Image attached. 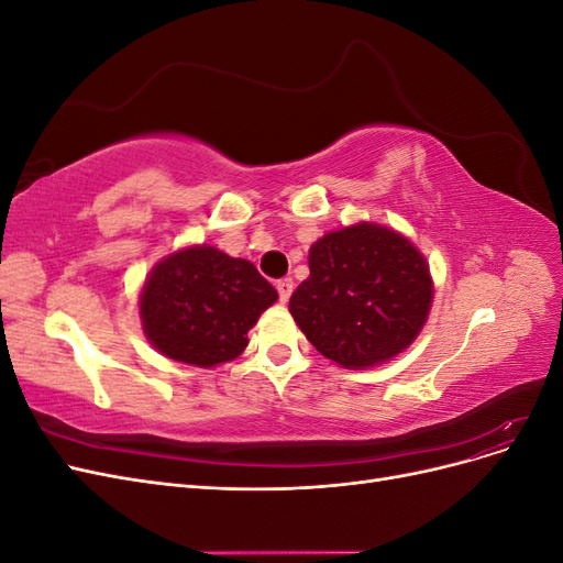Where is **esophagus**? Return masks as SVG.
Instances as JSON below:
<instances>
[{"label": "esophagus", "mask_w": 563, "mask_h": 563, "mask_svg": "<svg viewBox=\"0 0 563 563\" xmlns=\"http://www.w3.org/2000/svg\"><path fill=\"white\" fill-rule=\"evenodd\" d=\"M277 291H279V300L286 302L288 298H291V294H294V279H291V277L279 279V282H277Z\"/></svg>", "instance_id": "34e87169"}]
</instances>
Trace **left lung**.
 I'll use <instances>...</instances> for the list:
<instances>
[{
	"label": "left lung",
	"instance_id": "1",
	"mask_svg": "<svg viewBox=\"0 0 563 563\" xmlns=\"http://www.w3.org/2000/svg\"><path fill=\"white\" fill-rule=\"evenodd\" d=\"M430 305V267L420 251L397 232L360 223L310 249V277L288 310L327 360L366 368L411 345Z\"/></svg>",
	"mask_w": 563,
	"mask_h": 563
}]
</instances>
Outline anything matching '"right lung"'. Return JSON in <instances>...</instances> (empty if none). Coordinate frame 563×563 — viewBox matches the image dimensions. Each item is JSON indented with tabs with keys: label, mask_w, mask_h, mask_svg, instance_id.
<instances>
[{
	"label": "right lung",
	"mask_w": 563,
	"mask_h": 563,
	"mask_svg": "<svg viewBox=\"0 0 563 563\" xmlns=\"http://www.w3.org/2000/svg\"><path fill=\"white\" fill-rule=\"evenodd\" d=\"M277 291L253 263L213 246L168 255L141 294L145 335L168 360L211 368L249 345V329Z\"/></svg>",
	"instance_id": "1"
}]
</instances>
